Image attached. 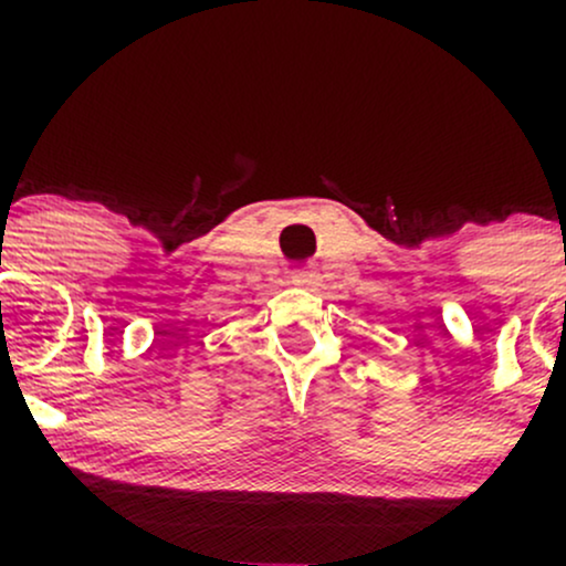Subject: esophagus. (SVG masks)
<instances>
[{
	"label": "esophagus",
	"mask_w": 566,
	"mask_h": 566,
	"mask_svg": "<svg viewBox=\"0 0 566 566\" xmlns=\"http://www.w3.org/2000/svg\"><path fill=\"white\" fill-rule=\"evenodd\" d=\"M319 282V274L316 271H303V274L295 276V284H316Z\"/></svg>",
	"instance_id": "1"
}]
</instances>
